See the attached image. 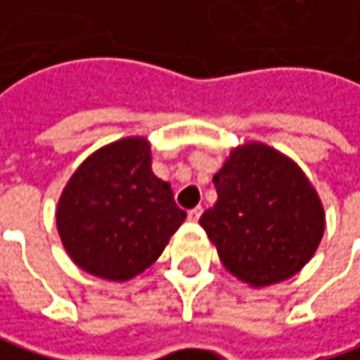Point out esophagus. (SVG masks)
Returning a JSON list of instances; mask_svg holds the SVG:
<instances>
[{"label": "esophagus", "mask_w": 360, "mask_h": 360, "mask_svg": "<svg viewBox=\"0 0 360 360\" xmlns=\"http://www.w3.org/2000/svg\"><path fill=\"white\" fill-rule=\"evenodd\" d=\"M201 213H203V210H201V207H193V210H189L187 217H189V221H197V219L201 217Z\"/></svg>", "instance_id": "esophagus-1"}]
</instances>
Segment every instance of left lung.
Returning a JSON list of instances; mask_svg holds the SVG:
<instances>
[{
	"label": "left lung",
	"instance_id": "left-lung-1",
	"mask_svg": "<svg viewBox=\"0 0 360 360\" xmlns=\"http://www.w3.org/2000/svg\"><path fill=\"white\" fill-rule=\"evenodd\" d=\"M217 201L199 224L221 264L250 286L298 272L324 233V210L300 167L268 145L231 150L213 177Z\"/></svg>",
	"mask_w": 360,
	"mask_h": 360
}]
</instances>
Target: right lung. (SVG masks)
Instances as JSON below:
<instances>
[{
  "mask_svg": "<svg viewBox=\"0 0 360 360\" xmlns=\"http://www.w3.org/2000/svg\"><path fill=\"white\" fill-rule=\"evenodd\" d=\"M183 219L171 185L150 171V145L143 136L92 153L64 187L56 211L74 264L115 282L147 270Z\"/></svg>",
  "mask_w": 360,
  "mask_h": 360,
  "instance_id": "add662e5",
  "label": "right lung"
}]
</instances>
